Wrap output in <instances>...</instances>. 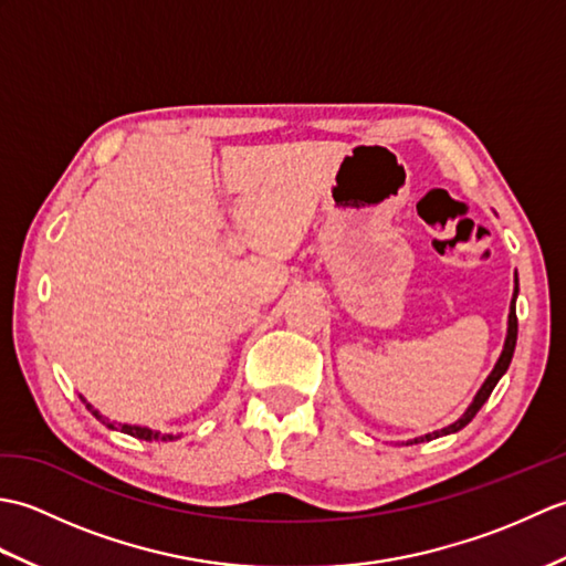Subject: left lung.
<instances>
[{"label": "left lung", "mask_w": 566, "mask_h": 566, "mask_svg": "<svg viewBox=\"0 0 566 566\" xmlns=\"http://www.w3.org/2000/svg\"><path fill=\"white\" fill-rule=\"evenodd\" d=\"M515 298H518V276H515V290H513V298H511V314H509V333H506V343H503V353H501V357H499L496 367L491 369V375H489V377H486V381L482 384V389L476 391L474 401L469 403L467 411H464L460 418H457L452 426L442 428V430H436V432H428V436H423V438L408 440L406 444H413V442H426V440L440 438V436H450V432L462 430V428L469 423V420H472V418L479 413V408H482V406L486 403V399H489V396H491V391H494V387H496V384H499V379H501L503 375H506V369H509L511 359H513L515 340H518V316H515Z\"/></svg>", "instance_id": "left-lung-1"}]
</instances>
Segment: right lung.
I'll return each instance as SVG.
<instances>
[{
  "mask_svg": "<svg viewBox=\"0 0 566 566\" xmlns=\"http://www.w3.org/2000/svg\"><path fill=\"white\" fill-rule=\"evenodd\" d=\"M80 399H82V396H80ZM82 401H84V399H82ZM84 406H87L90 411H92L94 416H97L106 428H112V430H122V432H126V436H134V438H138V440H175L172 436H163V432H158V430H150V428H143V426H128V423H118V426H116V423H109V418H104V416H102V413L97 411V408H94L92 403L84 401Z\"/></svg>",
  "mask_w": 566,
  "mask_h": 566,
  "instance_id": "right-lung-1",
  "label": "right lung"
}]
</instances>
